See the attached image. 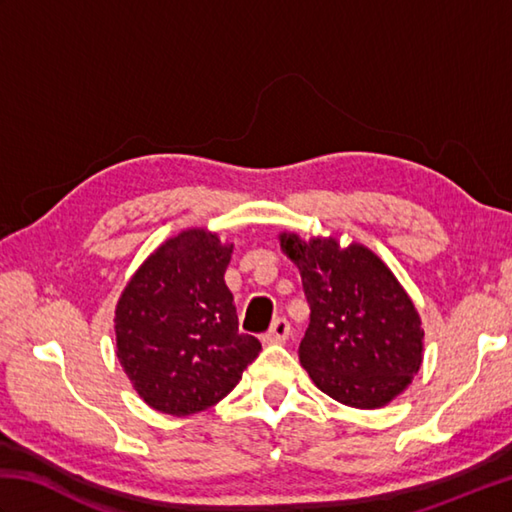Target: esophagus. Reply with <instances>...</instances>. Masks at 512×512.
I'll use <instances>...</instances> for the list:
<instances>
[{"mask_svg": "<svg viewBox=\"0 0 512 512\" xmlns=\"http://www.w3.org/2000/svg\"><path fill=\"white\" fill-rule=\"evenodd\" d=\"M288 334H290V323L284 317H279L273 321L270 330L262 336V339L264 343H284L288 339Z\"/></svg>", "mask_w": 512, "mask_h": 512, "instance_id": "obj_1", "label": "esophagus"}]
</instances>
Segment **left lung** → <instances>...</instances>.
Listing matches in <instances>:
<instances>
[{
	"label": "left lung",
	"mask_w": 512,
	"mask_h": 512,
	"mask_svg": "<svg viewBox=\"0 0 512 512\" xmlns=\"http://www.w3.org/2000/svg\"><path fill=\"white\" fill-rule=\"evenodd\" d=\"M310 306L299 361L323 394L378 409L407 389L422 365L420 314L383 259L334 237L279 235Z\"/></svg>",
	"instance_id": "obj_1"
}]
</instances>
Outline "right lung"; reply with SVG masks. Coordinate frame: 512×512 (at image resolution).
Here are the masks:
<instances>
[{
  "instance_id": "1",
  "label": "right lung",
  "mask_w": 512,
  "mask_h": 512,
  "mask_svg": "<svg viewBox=\"0 0 512 512\" xmlns=\"http://www.w3.org/2000/svg\"><path fill=\"white\" fill-rule=\"evenodd\" d=\"M233 244L189 228L167 239L116 303V356L151 409L189 416L213 407L262 352L237 328L224 273Z\"/></svg>"
}]
</instances>
